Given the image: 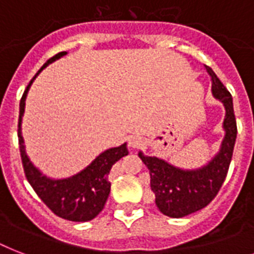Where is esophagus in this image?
Segmentation results:
<instances>
[{
  "label": "esophagus",
  "mask_w": 254,
  "mask_h": 254,
  "mask_svg": "<svg viewBox=\"0 0 254 254\" xmlns=\"http://www.w3.org/2000/svg\"><path fill=\"white\" fill-rule=\"evenodd\" d=\"M141 138H138V137H130V139H129V146L130 147H138L139 145H141Z\"/></svg>",
  "instance_id": "34e87169"
}]
</instances>
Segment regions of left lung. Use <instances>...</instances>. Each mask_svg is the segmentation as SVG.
I'll list each match as a JSON object with an SVG mask.
<instances>
[{"label": "left lung", "instance_id": "1", "mask_svg": "<svg viewBox=\"0 0 254 254\" xmlns=\"http://www.w3.org/2000/svg\"><path fill=\"white\" fill-rule=\"evenodd\" d=\"M205 69L212 79L213 96L223 101L225 107V137L219 154L207 166L195 171H185L162 159L138 153L150 173V187L155 195V204L163 215L170 217L187 216L208 205L224 183L232 159L237 135L232 95L211 67L205 65Z\"/></svg>", "mask_w": 254, "mask_h": 254}]
</instances>
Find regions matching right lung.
Returning <instances> with one entry per match:
<instances>
[{"instance_id":"1","label":"right lung","mask_w":254,"mask_h":254,"mask_svg":"<svg viewBox=\"0 0 254 254\" xmlns=\"http://www.w3.org/2000/svg\"><path fill=\"white\" fill-rule=\"evenodd\" d=\"M65 51L57 54L46 62L38 73L45 68L46 65L53 63L61 57L65 55ZM37 73V75H38ZM37 75L31 79L27 88L22 95L19 103V120H18V142L21 151L22 165L25 170L27 181L42 199V201L53 211L57 216L71 221H88L95 219L103 211L105 201L111 192V182L108 179L112 166L124 155H127V143L119 147H113L104 151L93 162L80 171L67 179H50L42 175L41 171L33 166L29 157L26 155L23 138L21 134V121L25 112V100L27 91Z\"/></svg>"}]
</instances>
